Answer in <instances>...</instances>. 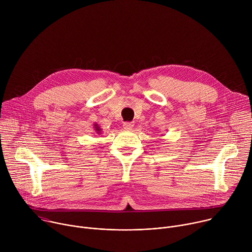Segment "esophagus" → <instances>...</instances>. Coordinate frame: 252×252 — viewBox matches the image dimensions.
<instances>
[{"instance_id":"obj_1","label":"esophagus","mask_w":252,"mask_h":252,"mask_svg":"<svg viewBox=\"0 0 252 252\" xmlns=\"http://www.w3.org/2000/svg\"><path fill=\"white\" fill-rule=\"evenodd\" d=\"M133 124L132 123H125L124 124V128H126V129H131L132 127H133Z\"/></svg>"}]
</instances>
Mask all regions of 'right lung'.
<instances>
[{
	"instance_id": "obj_1",
	"label": "right lung",
	"mask_w": 252,
	"mask_h": 252,
	"mask_svg": "<svg viewBox=\"0 0 252 252\" xmlns=\"http://www.w3.org/2000/svg\"><path fill=\"white\" fill-rule=\"evenodd\" d=\"M94 130H95V132H96L97 134H100V133H101V128L99 127V126H98L97 124H94Z\"/></svg>"
}]
</instances>
